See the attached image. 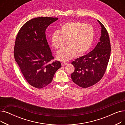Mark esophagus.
<instances>
[{
    "label": "esophagus",
    "instance_id": "obj_1",
    "mask_svg": "<svg viewBox=\"0 0 125 125\" xmlns=\"http://www.w3.org/2000/svg\"><path fill=\"white\" fill-rule=\"evenodd\" d=\"M67 64V63L65 62H62V66H65V65H66Z\"/></svg>",
    "mask_w": 125,
    "mask_h": 125
}]
</instances>
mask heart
Segmentation results:
<instances>
[{"instance_id": "b5f03b06", "label": "heart", "mask_w": 125, "mask_h": 125, "mask_svg": "<svg viewBox=\"0 0 125 125\" xmlns=\"http://www.w3.org/2000/svg\"><path fill=\"white\" fill-rule=\"evenodd\" d=\"M95 30L93 25L80 21H68L63 24L59 31L52 34L51 41L56 50L61 48L67 41L68 46L57 52L58 60L66 61L74 58L78 53L81 56L87 52L93 44Z\"/></svg>"}]
</instances>
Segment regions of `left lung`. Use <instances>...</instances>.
I'll list each match as a JSON object with an SVG mask.
<instances>
[{
	"instance_id": "obj_1",
	"label": "left lung",
	"mask_w": 125,
	"mask_h": 125,
	"mask_svg": "<svg viewBox=\"0 0 125 125\" xmlns=\"http://www.w3.org/2000/svg\"><path fill=\"white\" fill-rule=\"evenodd\" d=\"M101 36L94 50L73 61L74 67L71 77L73 82L83 88L93 86L101 80L109 62L111 45L109 35L105 26L100 21Z\"/></svg>"
}]
</instances>
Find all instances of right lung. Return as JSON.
<instances>
[{"instance_id": "add662e5", "label": "right lung", "mask_w": 125, "mask_h": 125, "mask_svg": "<svg viewBox=\"0 0 125 125\" xmlns=\"http://www.w3.org/2000/svg\"><path fill=\"white\" fill-rule=\"evenodd\" d=\"M58 18L37 17L24 23L15 40L14 53L25 80L31 86L42 88L50 84L61 67L54 59L47 43L45 31Z\"/></svg>"}]
</instances>
